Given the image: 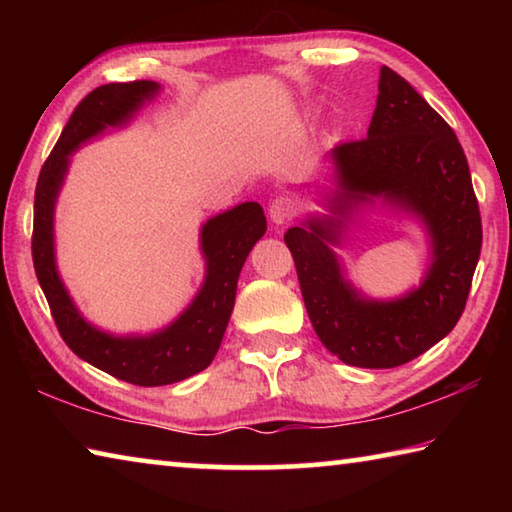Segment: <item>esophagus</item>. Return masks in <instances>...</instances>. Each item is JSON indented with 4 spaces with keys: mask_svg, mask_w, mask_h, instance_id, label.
<instances>
[{
    "mask_svg": "<svg viewBox=\"0 0 512 512\" xmlns=\"http://www.w3.org/2000/svg\"><path fill=\"white\" fill-rule=\"evenodd\" d=\"M298 214V203L296 198L291 196H275L271 205H268V216H271V221L275 225H284L296 219Z\"/></svg>",
    "mask_w": 512,
    "mask_h": 512,
    "instance_id": "34e87169",
    "label": "esophagus"
}]
</instances>
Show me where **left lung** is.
I'll return each mask as SVG.
<instances>
[{"instance_id": "obj_1", "label": "left lung", "mask_w": 512, "mask_h": 512, "mask_svg": "<svg viewBox=\"0 0 512 512\" xmlns=\"http://www.w3.org/2000/svg\"><path fill=\"white\" fill-rule=\"evenodd\" d=\"M341 192L334 210L384 196L422 216L433 262L420 289L393 302L361 298L343 280L329 244L341 219H309L289 228L307 314L320 343L343 363L395 368L420 357L461 318L481 255V214L470 167L452 126L391 67H381L368 137L332 149Z\"/></svg>"}]
</instances>
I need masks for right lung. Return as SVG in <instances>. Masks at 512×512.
I'll return each mask as SVG.
<instances>
[{
	"mask_svg": "<svg viewBox=\"0 0 512 512\" xmlns=\"http://www.w3.org/2000/svg\"><path fill=\"white\" fill-rule=\"evenodd\" d=\"M158 90L160 85L153 81L108 83L92 90L74 108L54 151L42 164L33 203V266L60 336L76 357L135 386L173 384L210 366L235 307L241 266L266 232V216L259 203H241L207 221L201 230L207 262L203 289L185 314L162 332L117 339L85 323L69 300L54 262V203L69 153L106 126L124 124Z\"/></svg>",
	"mask_w": 512,
	"mask_h": 512,
	"instance_id": "right-lung-1",
	"label": "right lung"
}]
</instances>
